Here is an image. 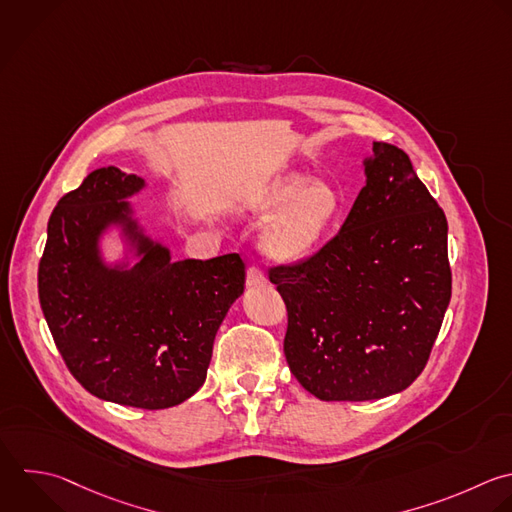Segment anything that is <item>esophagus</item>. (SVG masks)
Wrapping results in <instances>:
<instances>
[{"instance_id": "34e87169", "label": "esophagus", "mask_w": 512, "mask_h": 512, "mask_svg": "<svg viewBox=\"0 0 512 512\" xmlns=\"http://www.w3.org/2000/svg\"><path fill=\"white\" fill-rule=\"evenodd\" d=\"M268 282L266 274L258 266H250L246 272V284L248 286H264Z\"/></svg>"}]
</instances>
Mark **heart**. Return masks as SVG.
<instances>
[{"mask_svg": "<svg viewBox=\"0 0 512 512\" xmlns=\"http://www.w3.org/2000/svg\"><path fill=\"white\" fill-rule=\"evenodd\" d=\"M336 188L324 180L290 172L268 184L252 202V212L270 222L262 236L264 252L282 262L306 258L332 228L340 212Z\"/></svg>", "mask_w": 512, "mask_h": 512, "instance_id": "obj_1", "label": "heart"}]
</instances>
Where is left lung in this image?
<instances>
[{
  "instance_id": "obj_1",
  "label": "left lung",
  "mask_w": 512,
  "mask_h": 512,
  "mask_svg": "<svg viewBox=\"0 0 512 512\" xmlns=\"http://www.w3.org/2000/svg\"><path fill=\"white\" fill-rule=\"evenodd\" d=\"M340 232L312 256L270 268L286 312L284 354L320 400H374L424 370L452 274L448 224L410 158L374 142Z\"/></svg>"
}]
</instances>
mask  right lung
<instances>
[{
    "instance_id": "add662e5",
    "label": "right lung",
    "mask_w": 512,
    "mask_h": 512,
    "mask_svg": "<svg viewBox=\"0 0 512 512\" xmlns=\"http://www.w3.org/2000/svg\"><path fill=\"white\" fill-rule=\"evenodd\" d=\"M142 188V178L108 166L68 192L48 222L38 292L54 342L88 392L160 410L204 384L246 266L240 254L172 262L130 218L124 198ZM110 223H122L143 256L130 271L99 258L97 238Z\"/></svg>"
}]
</instances>
